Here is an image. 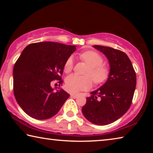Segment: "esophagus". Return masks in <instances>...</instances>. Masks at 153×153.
<instances>
[{"mask_svg":"<svg viewBox=\"0 0 153 153\" xmlns=\"http://www.w3.org/2000/svg\"><path fill=\"white\" fill-rule=\"evenodd\" d=\"M71 97L72 98H76L79 97V94H71Z\"/></svg>","mask_w":153,"mask_h":153,"instance_id":"esophagus-1","label":"esophagus"}]
</instances>
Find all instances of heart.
I'll use <instances>...</instances> for the list:
<instances>
[{
  "mask_svg": "<svg viewBox=\"0 0 153 153\" xmlns=\"http://www.w3.org/2000/svg\"><path fill=\"white\" fill-rule=\"evenodd\" d=\"M79 58L88 65V68L84 72L85 76L72 74L67 77L65 86L68 91L77 92L89 90L92 86V79L96 86L102 85L107 82L111 70L109 67L103 63L104 59L99 53L94 51H87L80 54ZM73 69V59L69 57L64 64L63 71L65 73L69 74Z\"/></svg>",
  "mask_w": 153,
  "mask_h": 153,
  "instance_id": "obj_1",
  "label": "heart"
}]
</instances>
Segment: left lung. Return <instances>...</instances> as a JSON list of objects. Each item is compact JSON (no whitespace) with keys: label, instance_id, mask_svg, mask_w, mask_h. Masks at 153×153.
Listing matches in <instances>:
<instances>
[{"label":"left lung","instance_id":"obj_1","mask_svg":"<svg viewBox=\"0 0 153 153\" xmlns=\"http://www.w3.org/2000/svg\"><path fill=\"white\" fill-rule=\"evenodd\" d=\"M93 46L108 59L111 75L102 86L86 98L82 111L91 123L105 126L122 117L130 107L136 86V74L130 59L123 51L108 46Z\"/></svg>","mask_w":153,"mask_h":153}]
</instances>
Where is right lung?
<instances>
[{
  "instance_id": "1",
  "label": "right lung",
  "mask_w": 153,
  "mask_h": 153,
  "mask_svg": "<svg viewBox=\"0 0 153 153\" xmlns=\"http://www.w3.org/2000/svg\"><path fill=\"white\" fill-rule=\"evenodd\" d=\"M76 46L54 42H40L27 45L13 67V93L25 113L36 120H47L59 112L68 93L51 86L54 80L63 84L61 76L67 59Z\"/></svg>"
}]
</instances>
